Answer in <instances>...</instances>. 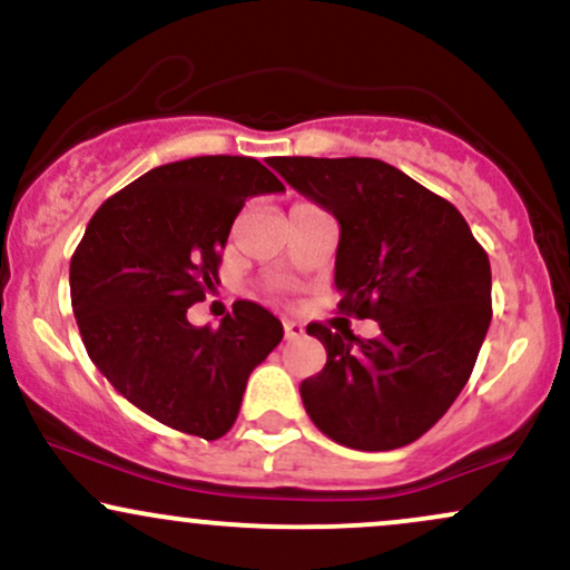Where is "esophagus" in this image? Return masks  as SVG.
Returning <instances> with one entry per match:
<instances>
[{
  "mask_svg": "<svg viewBox=\"0 0 570 570\" xmlns=\"http://www.w3.org/2000/svg\"><path fill=\"white\" fill-rule=\"evenodd\" d=\"M284 335H286V340H299V337L305 335L303 324H297V322H284Z\"/></svg>",
  "mask_w": 570,
  "mask_h": 570,
  "instance_id": "obj_1",
  "label": "esophagus"
}]
</instances>
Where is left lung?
Returning <instances> with one entry per match:
<instances>
[{"instance_id": "left-lung-1", "label": "left lung", "mask_w": 570, "mask_h": 570, "mask_svg": "<svg viewBox=\"0 0 570 570\" xmlns=\"http://www.w3.org/2000/svg\"><path fill=\"white\" fill-rule=\"evenodd\" d=\"M340 222V313L381 335L307 324L326 364L299 396L330 440L353 450L415 442L450 410L488 335L490 263L450 200L375 158H271Z\"/></svg>"}]
</instances>
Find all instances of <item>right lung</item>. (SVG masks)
<instances>
[{"label": "right lung", "mask_w": 570, "mask_h": 570, "mask_svg": "<svg viewBox=\"0 0 570 570\" xmlns=\"http://www.w3.org/2000/svg\"><path fill=\"white\" fill-rule=\"evenodd\" d=\"M244 155L158 166L101 203L69 265L71 307L90 362L163 426L219 440L246 381L284 337L263 305L238 299L219 330L187 307L219 284L222 248L246 198L281 193Z\"/></svg>", "instance_id": "1"}]
</instances>
